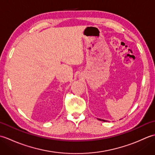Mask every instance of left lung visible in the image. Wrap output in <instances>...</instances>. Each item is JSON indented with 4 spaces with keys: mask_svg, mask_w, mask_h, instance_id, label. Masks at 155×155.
I'll return each mask as SVG.
<instances>
[{
    "mask_svg": "<svg viewBox=\"0 0 155 155\" xmlns=\"http://www.w3.org/2000/svg\"><path fill=\"white\" fill-rule=\"evenodd\" d=\"M98 120H101V121H104V122H107L106 120H102V119H99V118H98Z\"/></svg>",
    "mask_w": 155,
    "mask_h": 155,
    "instance_id": "1",
    "label": "left lung"
}]
</instances>
